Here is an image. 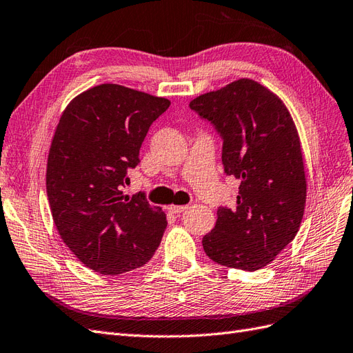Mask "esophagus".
Returning a JSON list of instances; mask_svg holds the SVG:
<instances>
[{
	"label": "esophagus",
	"mask_w": 353,
	"mask_h": 353,
	"mask_svg": "<svg viewBox=\"0 0 353 353\" xmlns=\"http://www.w3.org/2000/svg\"><path fill=\"white\" fill-rule=\"evenodd\" d=\"M187 208H188V206H184V205H181V206H178V205H170V206H168L166 209H168L169 212H172V214H181V212H184Z\"/></svg>",
	"instance_id": "esophagus-1"
}]
</instances>
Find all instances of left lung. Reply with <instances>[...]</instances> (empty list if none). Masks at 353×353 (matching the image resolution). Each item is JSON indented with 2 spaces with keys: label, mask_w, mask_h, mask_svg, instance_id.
Here are the masks:
<instances>
[{
  "label": "left lung",
  "mask_w": 353,
  "mask_h": 353,
  "mask_svg": "<svg viewBox=\"0 0 353 353\" xmlns=\"http://www.w3.org/2000/svg\"><path fill=\"white\" fill-rule=\"evenodd\" d=\"M190 108L215 126L224 172L241 181L236 208H218L203 250L225 268L260 270L303 220L307 183L297 128L278 94L251 79L200 94Z\"/></svg>",
  "instance_id": "1"
}]
</instances>
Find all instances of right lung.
Listing matches in <instances>:
<instances>
[{
  "label": "right lung",
  "mask_w": 353,
  "mask_h": 353,
  "mask_svg": "<svg viewBox=\"0 0 353 353\" xmlns=\"http://www.w3.org/2000/svg\"><path fill=\"white\" fill-rule=\"evenodd\" d=\"M170 105L166 98L99 84L63 110L47 157L46 188L63 243L101 274L142 268L168 225L161 208L126 196L128 169L139 163L147 132Z\"/></svg>",
  "instance_id": "add662e5"
}]
</instances>
